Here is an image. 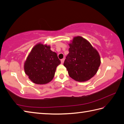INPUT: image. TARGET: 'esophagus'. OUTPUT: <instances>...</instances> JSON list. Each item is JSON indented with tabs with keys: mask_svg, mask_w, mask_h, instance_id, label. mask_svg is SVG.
<instances>
[{
	"mask_svg": "<svg viewBox=\"0 0 124 124\" xmlns=\"http://www.w3.org/2000/svg\"><path fill=\"white\" fill-rule=\"evenodd\" d=\"M64 60H65V59H61V63H62V64H63V63H64Z\"/></svg>",
	"mask_w": 124,
	"mask_h": 124,
	"instance_id": "esophagus-1",
	"label": "esophagus"
}]
</instances>
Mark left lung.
Listing matches in <instances>:
<instances>
[{
    "instance_id": "8db88e82",
    "label": "left lung",
    "mask_w": 124,
    "mask_h": 124,
    "mask_svg": "<svg viewBox=\"0 0 124 124\" xmlns=\"http://www.w3.org/2000/svg\"><path fill=\"white\" fill-rule=\"evenodd\" d=\"M70 41L64 66L69 76L75 81H89L97 74L100 67V54L89 41L83 37L76 36Z\"/></svg>"
}]
</instances>
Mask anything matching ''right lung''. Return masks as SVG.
Masks as SVG:
<instances>
[{"label": "right lung", "mask_w": 124, "mask_h": 124, "mask_svg": "<svg viewBox=\"0 0 124 124\" xmlns=\"http://www.w3.org/2000/svg\"><path fill=\"white\" fill-rule=\"evenodd\" d=\"M60 64L57 54L50 46L41 42L35 45L24 64L25 73L37 84H46L54 78L57 67Z\"/></svg>", "instance_id": "right-lung-1"}]
</instances>
